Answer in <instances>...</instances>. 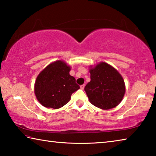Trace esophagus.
<instances>
[{
    "label": "esophagus",
    "instance_id": "34e87169",
    "mask_svg": "<svg viewBox=\"0 0 156 156\" xmlns=\"http://www.w3.org/2000/svg\"><path fill=\"white\" fill-rule=\"evenodd\" d=\"M84 86H85L84 84H82V85H80V89H83V90L84 88Z\"/></svg>",
    "mask_w": 156,
    "mask_h": 156
}]
</instances>
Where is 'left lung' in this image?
Masks as SVG:
<instances>
[{"mask_svg":"<svg viewBox=\"0 0 156 156\" xmlns=\"http://www.w3.org/2000/svg\"><path fill=\"white\" fill-rule=\"evenodd\" d=\"M91 81L84 87L91 103L102 109L115 107L122 101L125 93V82L112 66L100 62L90 69Z\"/></svg>","mask_w":156,"mask_h":156,"instance_id":"1","label":"left lung"}]
</instances>
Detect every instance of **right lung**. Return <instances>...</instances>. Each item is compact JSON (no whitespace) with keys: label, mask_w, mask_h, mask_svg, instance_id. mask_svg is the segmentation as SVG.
Masks as SVG:
<instances>
[{"label":"right lung","mask_w":156,"mask_h":156,"mask_svg":"<svg viewBox=\"0 0 156 156\" xmlns=\"http://www.w3.org/2000/svg\"><path fill=\"white\" fill-rule=\"evenodd\" d=\"M70 67L61 60L49 64L37 77L34 91L39 102L45 107L59 109L69 101L72 94L80 89Z\"/></svg>","instance_id":"right-lung-1"}]
</instances>
